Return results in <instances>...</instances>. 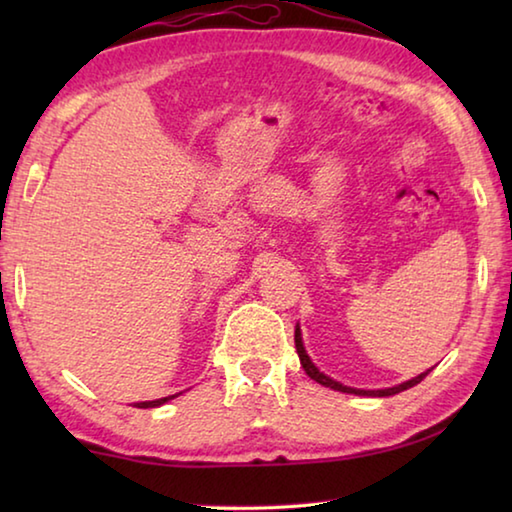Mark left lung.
<instances>
[{
	"label": "left lung",
	"instance_id": "obj_1",
	"mask_svg": "<svg viewBox=\"0 0 512 512\" xmlns=\"http://www.w3.org/2000/svg\"><path fill=\"white\" fill-rule=\"evenodd\" d=\"M296 350H298V357H300L302 368H305V372H307V375H309L311 379L318 381V384L327 386V388H334V391H341V393H352V395H363V397H388V395L402 393V391H406V388H413L415 384H420V381L429 375V370H427V372H422V375L413 377V379H409V381H404V384H397V386H393V388H379V391H363V388H350V386H343L341 381L329 379V377L325 375V372H320V370L314 366V361L309 359L305 345H302V334H300V327H298V325H296Z\"/></svg>",
	"mask_w": 512,
	"mask_h": 512
}]
</instances>
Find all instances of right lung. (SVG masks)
<instances>
[{"instance_id": "add662e5", "label": "right lung", "mask_w": 512, "mask_h": 512, "mask_svg": "<svg viewBox=\"0 0 512 512\" xmlns=\"http://www.w3.org/2000/svg\"><path fill=\"white\" fill-rule=\"evenodd\" d=\"M173 397H176V395L162 397V400H153V402H137V404H133V406H137V409H155V406H162L164 402H169V400H173Z\"/></svg>"}]
</instances>
